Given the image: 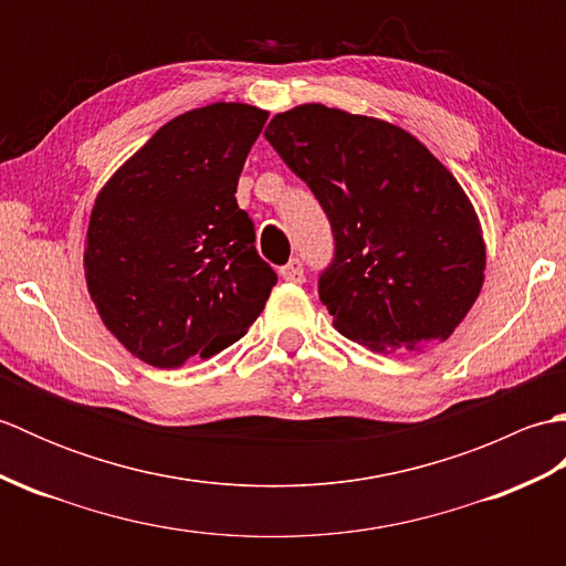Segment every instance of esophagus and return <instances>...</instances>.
<instances>
[{
	"mask_svg": "<svg viewBox=\"0 0 566 566\" xmlns=\"http://www.w3.org/2000/svg\"><path fill=\"white\" fill-rule=\"evenodd\" d=\"M280 276L284 282H294V284H302L304 282V264L298 258H292L286 264L280 268Z\"/></svg>",
	"mask_w": 566,
	"mask_h": 566,
	"instance_id": "1",
	"label": "esophagus"
}]
</instances>
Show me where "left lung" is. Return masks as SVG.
I'll use <instances>...</instances> for the list:
<instances>
[{"mask_svg": "<svg viewBox=\"0 0 566 566\" xmlns=\"http://www.w3.org/2000/svg\"><path fill=\"white\" fill-rule=\"evenodd\" d=\"M264 138L326 211L318 298L375 353L448 340L482 292L486 252L464 189L403 128L323 104L276 114Z\"/></svg>", "mask_w": 566, "mask_h": 566, "instance_id": "obj_1", "label": "left lung"}]
</instances>
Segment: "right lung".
Here are the masks:
<instances>
[{
  "mask_svg": "<svg viewBox=\"0 0 566 566\" xmlns=\"http://www.w3.org/2000/svg\"><path fill=\"white\" fill-rule=\"evenodd\" d=\"M268 112L209 104L172 118L99 191L84 274L104 326L160 369L245 335L276 284L238 209V177Z\"/></svg>",
  "mask_w": 566,
  "mask_h": 566,
  "instance_id": "right-lung-1",
  "label": "right lung"
}]
</instances>
